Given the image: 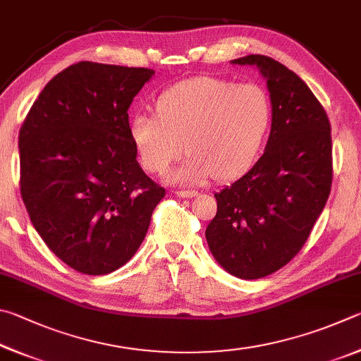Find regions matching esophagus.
Masks as SVG:
<instances>
[{
    "label": "esophagus",
    "mask_w": 361,
    "mask_h": 361,
    "mask_svg": "<svg viewBox=\"0 0 361 361\" xmlns=\"http://www.w3.org/2000/svg\"><path fill=\"white\" fill-rule=\"evenodd\" d=\"M174 193H176V197H179V198H193L198 195V192H195V190H176Z\"/></svg>",
    "instance_id": "1"
}]
</instances>
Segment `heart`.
I'll list each match as a JSON object with an SVG mask.
<instances>
[{
	"label": "heart",
	"instance_id": "obj_1",
	"mask_svg": "<svg viewBox=\"0 0 361 361\" xmlns=\"http://www.w3.org/2000/svg\"><path fill=\"white\" fill-rule=\"evenodd\" d=\"M157 116L136 114L130 136L142 168L177 184L231 180L254 166L271 125V99L257 84L201 75L180 82L155 101Z\"/></svg>",
	"mask_w": 361,
	"mask_h": 361
}]
</instances>
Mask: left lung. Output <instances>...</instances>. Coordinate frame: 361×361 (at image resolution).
Returning a JSON list of instances; mask_svg holds the SVG:
<instances>
[{
	"mask_svg": "<svg viewBox=\"0 0 361 361\" xmlns=\"http://www.w3.org/2000/svg\"><path fill=\"white\" fill-rule=\"evenodd\" d=\"M235 65L257 66L273 106L264 154L241 179L214 195L217 214L206 228L216 260L239 279H260L292 260L330 197L331 125L305 80L267 55Z\"/></svg>",
	"mask_w": 361,
	"mask_h": 361,
	"instance_id": "left-lung-1",
	"label": "left lung"
}]
</instances>
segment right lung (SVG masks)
I'll use <instances>...</instances> for the list:
<instances>
[{
	"label": "right lung",
	"instance_id": "1",
	"mask_svg": "<svg viewBox=\"0 0 361 361\" xmlns=\"http://www.w3.org/2000/svg\"><path fill=\"white\" fill-rule=\"evenodd\" d=\"M149 68L79 61L42 88L18 133L31 224L69 268L103 276L144 241L164 188L144 173L128 109Z\"/></svg>",
	"mask_w": 361,
	"mask_h": 361
}]
</instances>
